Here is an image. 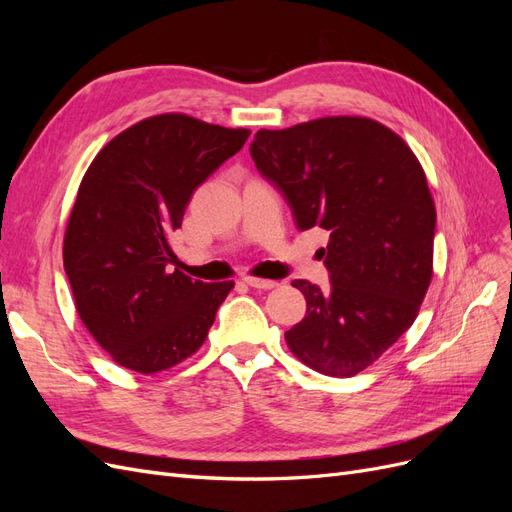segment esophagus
<instances>
[{"label": "esophagus", "instance_id": "esophagus-1", "mask_svg": "<svg viewBox=\"0 0 512 512\" xmlns=\"http://www.w3.org/2000/svg\"><path fill=\"white\" fill-rule=\"evenodd\" d=\"M245 284L252 286V288H258V290H271V288L277 286V282H273V280H262V277H247Z\"/></svg>", "mask_w": 512, "mask_h": 512}]
</instances>
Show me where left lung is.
Segmentation results:
<instances>
[{
    "instance_id": "left-lung-1",
    "label": "left lung",
    "mask_w": 512,
    "mask_h": 512,
    "mask_svg": "<svg viewBox=\"0 0 512 512\" xmlns=\"http://www.w3.org/2000/svg\"><path fill=\"white\" fill-rule=\"evenodd\" d=\"M250 153L299 230H329L331 288L292 282L307 314L286 344L318 374L356 376L412 327L427 294L436 205L425 170L399 134L352 115L258 130Z\"/></svg>"
}]
</instances>
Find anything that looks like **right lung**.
Masks as SVG:
<instances>
[{
    "instance_id": "obj_1",
    "label": "right lung",
    "mask_w": 512,
    "mask_h": 512,
    "mask_svg": "<svg viewBox=\"0 0 512 512\" xmlns=\"http://www.w3.org/2000/svg\"><path fill=\"white\" fill-rule=\"evenodd\" d=\"M247 136L164 113L117 134L89 164L64 235V269L87 331L121 367L151 376L205 344L235 282L170 269V232Z\"/></svg>"
}]
</instances>
